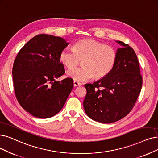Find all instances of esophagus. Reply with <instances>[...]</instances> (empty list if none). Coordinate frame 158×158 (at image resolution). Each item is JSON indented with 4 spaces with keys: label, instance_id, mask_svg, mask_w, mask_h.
<instances>
[{
    "label": "esophagus",
    "instance_id": "34e87169",
    "mask_svg": "<svg viewBox=\"0 0 158 158\" xmlns=\"http://www.w3.org/2000/svg\"><path fill=\"white\" fill-rule=\"evenodd\" d=\"M73 84H74V87L80 86V85H81V83H79L78 81H75V80H74V81H73Z\"/></svg>",
    "mask_w": 158,
    "mask_h": 158
}]
</instances>
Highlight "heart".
I'll return each mask as SVG.
<instances>
[{
	"mask_svg": "<svg viewBox=\"0 0 158 158\" xmlns=\"http://www.w3.org/2000/svg\"><path fill=\"white\" fill-rule=\"evenodd\" d=\"M117 57L116 50L113 47L96 40H83L76 43L73 49H63L60 60L67 68L75 66L82 60L83 67L69 69L67 74L75 81H84L108 75L115 65Z\"/></svg>",
	"mask_w": 158,
	"mask_h": 158,
	"instance_id": "1",
	"label": "heart"
}]
</instances>
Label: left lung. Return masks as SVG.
<instances>
[{
	"instance_id": "left-lung-1",
	"label": "left lung",
	"mask_w": 158,
	"mask_h": 158,
	"mask_svg": "<svg viewBox=\"0 0 158 158\" xmlns=\"http://www.w3.org/2000/svg\"><path fill=\"white\" fill-rule=\"evenodd\" d=\"M111 72L93 84H86L84 108L93 121L111 123L127 116L134 106L143 84L135 52L121 41Z\"/></svg>"
}]
</instances>
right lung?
<instances>
[{"label":"right lung","mask_w":158,"mask_h":158,"mask_svg":"<svg viewBox=\"0 0 158 158\" xmlns=\"http://www.w3.org/2000/svg\"><path fill=\"white\" fill-rule=\"evenodd\" d=\"M68 44L61 37L40 34L18 52L12 69L14 91L19 103L31 115L54 116L71 92L72 78L56 80L65 73L60 54Z\"/></svg>","instance_id":"1"}]
</instances>
